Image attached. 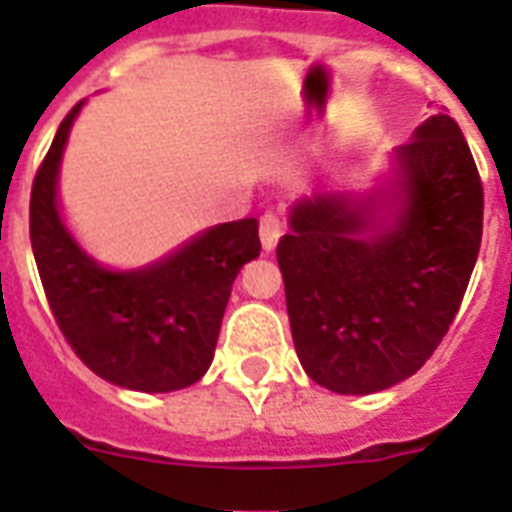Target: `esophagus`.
Wrapping results in <instances>:
<instances>
[{
    "mask_svg": "<svg viewBox=\"0 0 512 512\" xmlns=\"http://www.w3.org/2000/svg\"><path fill=\"white\" fill-rule=\"evenodd\" d=\"M279 236H281V223H279V215H273V212H265L260 217V244H263V252H273L276 244H279Z\"/></svg>",
    "mask_w": 512,
    "mask_h": 512,
    "instance_id": "esophagus-1",
    "label": "esophagus"
}]
</instances>
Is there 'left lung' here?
<instances>
[{
	"label": "left lung",
	"instance_id": "obj_1",
	"mask_svg": "<svg viewBox=\"0 0 512 512\" xmlns=\"http://www.w3.org/2000/svg\"><path fill=\"white\" fill-rule=\"evenodd\" d=\"M276 247L305 374L342 396L412 377L457 316L484 231V191L452 116L433 114L372 188L321 183Z\"/></svg>",
	"mask_w": 512,
	"mask_h": 512
}]
</instances>
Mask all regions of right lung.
<instances>
[{"mask_svg": "<svg viewBox=\"0 0 512 512\" xmlns=\"http://www.w3.org/2000/svg\"><path fill=\"white\" fill-rule=\"evenodd\" d=\"M60 122L31 188V249L60 332L103 380L172 393L207 374L231 287L260 255L257 220L204 228L140 268H111L87 252L60 209L63 151L76 116Z\"/></svg>", "mask_w": 512, "mask_h": 512, "instance_id": "add662e5", "label": "right lung"}]
</instances>
